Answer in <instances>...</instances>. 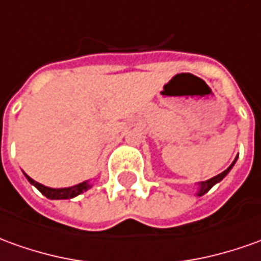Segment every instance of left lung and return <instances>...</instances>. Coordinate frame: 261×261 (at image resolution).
<instances>
[{"mask_svg": "<svg viewBox=\"0 0 261 261\" xmlns=\"http://www.w3.org/2000/svg\"><path fill=\"white\" fill-rule=\"evenodd\" d=\"M236 159H237V158H236ZM236 159H234V162H236ZM234 162H233V163H231V165H230L229 168L226 169V170H223L222 173H219V175L215 176V177H212V179H209V180H206V182H202V183H200V186H199V193H197V195H199V196H203V195H204V193H206V192H209L210 189L213 188V186H215V185H216L217 182H220V180L223 179L224 176H226V175H227V173H229L230 169L233 168V165H234Z\"/></svg>", "mask_w": 261, "mask_h": 261, "instance_id": "left-lung-1", "label": "left lung"}]
</instances>
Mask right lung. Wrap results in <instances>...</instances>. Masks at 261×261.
<instances>
[{
    "label": "right lung",
    "instance_id": "right-lung-1",
    "mask_svg": "<svg viewBox=\"0 0 261 261\" xmlns=\"http://www.w3.org/2000/svg\"><path fill=\"white\" fill-rule=\"evenodd\" d=\"M27 179H28L30 183H32V185H34V186H35V188H37L42 195L46 196L48 199H72V197L81 195L82 192H85V190H88V189L91 188L88 182H82V183H78V185H75V186H72V188L52 189V188H46V186H44V185L35 182V180L31 179L30 176H27Z\"/></svg>",
    "mask_w": 261,
    "mask_h": 261
}]
</instances>
